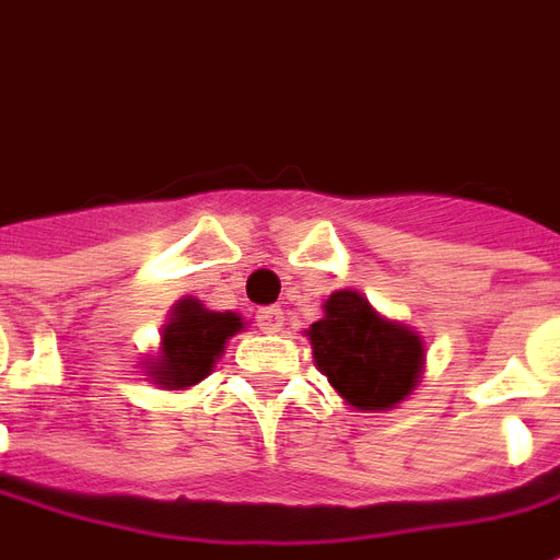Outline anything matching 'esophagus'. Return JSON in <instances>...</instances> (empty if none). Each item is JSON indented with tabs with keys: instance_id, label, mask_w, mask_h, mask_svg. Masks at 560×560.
Instances as JSON below:
<instances>
[{
	"instance_id": "esophagus-1",
	"label": "esophagus",
	"mask_w": 560,
	"mask_h": 560,
	"mask_svg": "<svg viewBox=\"0 0 560 560\" xmlns=\"http://www.w3.org/2000/svg\"><path fill=\"white\" fill-rule=\"evenodd\" d=\"M257 327L264 329V332H281V329H284V312H281L279 305L260 308V312H257Z\"/></svg>"
}]
</instances>
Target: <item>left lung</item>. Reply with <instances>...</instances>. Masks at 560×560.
<instances>
[{
	"mask_svg": "<svg viewBox=\"0 0 560 560\" xmlns=\"http://www.w3.org/2000/svg\"><path fill=\"white\" fill-rule=\"evenodd\" d=\"M315 365L357 411H393L420 387L425 345L417 329L381 315L363 293H329L324 317L305 329Z\"/></svg>",
	"mask_w": 560,
	"mask_h": 560,
	"instance_id": "8db88e82",
	"label": "left lung"
}]
</instances>
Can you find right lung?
<instances>
[{
	"label": "right lung",
	"instance_id": "1",
	"mask_svg": "<svg viewBox=\"0 0 560 560\" xmlns=\"http://www.w3.org/2000/svg\"><path fill=\"white\" fill-rule=\"evenodd\" d=\"M245 327L236 312H212L195 296L176 300L161 327L159 351L143 360L147 377L161 389H188L215 369L224 345Z\"/></svg>",
	"mask_w": 560,
	"mask_h": 560
}]
</instances>
